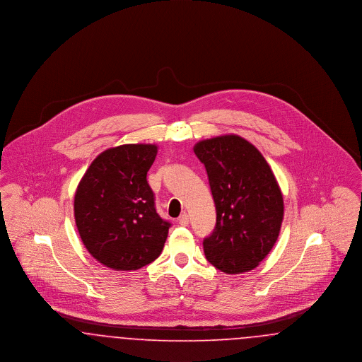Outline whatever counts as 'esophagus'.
<instances>
[{
    "mask_svg": "<svg viewBox=\"0 0 362 362\" xmlns=\"http://www.w3.org/2000/svg\"><path fill=\"white\" fill-rule=\"evenodd\" d=\"M177 223L182 225V226H187L189 225V214L187 213L180 214V217L177 218Z\"/></svg>",
    "mask_w": 362,
    "mask_h": 362,
    "instance_id": "esophagus-1",
    "label": "esophagus"
}]
</instances>
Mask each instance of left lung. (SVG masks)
I'll list each match as a JSON object with an SVG mask.
<instances>
[{
	"mask_svg": "<svg viewBox=\"0 0 362 362\" xmlns=\"http://www.w3.org/2000/svg\"><path fill=\"white\" fill-rule=\"evenodd\" d=\"M216 205V226L206 239L207 260L228 274L255 269L274 247L284 198L270 165L247 139L229 134L195 144Z\"/></svg>",
	"mask_w": 362,
	"mask_h": 362,
	"instance_id": "left-lung-1",
	"label": "left lung"
}]
</instances>
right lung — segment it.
<instances>
[{
	"label": "right lung",
	"mask_w": 362,
	"mask_h": 362,
	"mask_svg": "<svg viewBox=\"0 0 362 362\" xmlns=\"http://www.w3.org/2000/svg\"><path fill=\"white\" fill-rule=\"evenodd\" d=\"M152 144H126L98 156L74 195V218L88 252L112 270H138L163 251L171 224L156 211L146 173Z\"/></svg>",
	"instance_id": "add662e5"
}]
</instances>
